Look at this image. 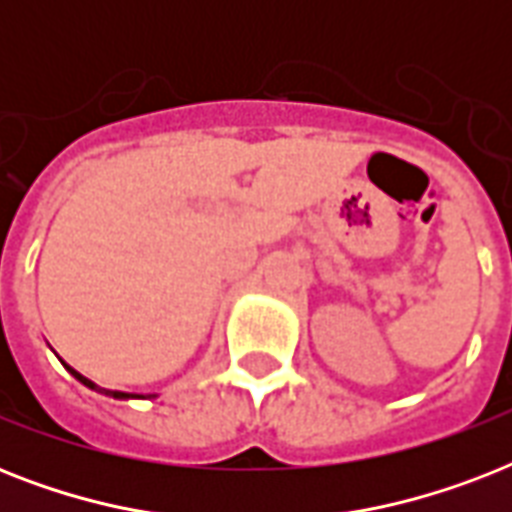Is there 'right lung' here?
I'll return each mask as SVG.
<instances>
[{"label":"right lung","instance_id":"add662e5","mask_svg":"<svg viewBox=\"0 0 512 512\" xmlns=\"http://www.w3.org/2000/svg\"><path fill=\"white\" fill-rule=\"evenodd\" d=\"M68 369V372L74 374L76 380L82 382V385H87V388L90 390H95V393H100V396H108V398H116V401H130V398H140V396H135V393H124V390H108V388H100V385H95V382L92 380H87V377H84V374H79L74 369V366H68V364H63Z\"/></svg>","mask_w":512,"mask_h":512}]
</instances>
